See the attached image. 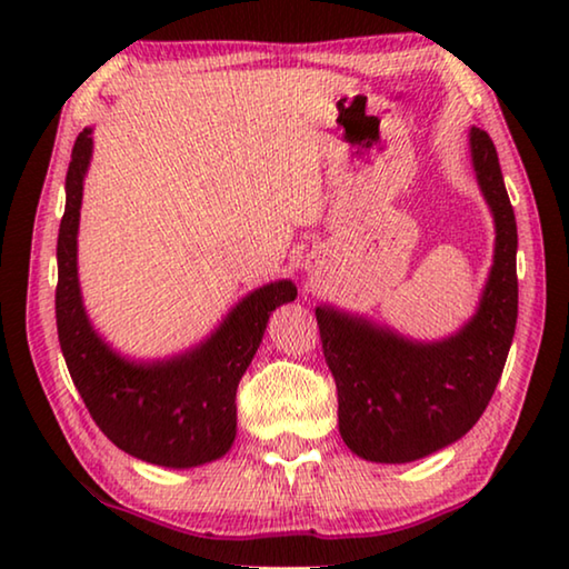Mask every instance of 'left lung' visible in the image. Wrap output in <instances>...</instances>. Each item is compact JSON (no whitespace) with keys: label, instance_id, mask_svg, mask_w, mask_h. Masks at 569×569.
Listing matches in <instances>:
<instances>
[{"label":"left lung","instance_id":"8db88e82","mask_svg":"<svg viewBox=\"0 0 569 569\" xmlns=\"http://www.w3.org/2000/svg\"><path fill=\"white\" fill-rule=\"evenodd\" d=\"M469 156L495 220V256L477 311L455 333L421 341L363 313L316 306L341 439L366 461L407 465L455 445L502 377L517 326V223L485 130L469 128Z\"/></svg>","mask_w":569,"mask_h":569}]
</instances>
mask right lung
<instances>
[{
    "label": "right lung",
    "instance_id": "right-lung-1",
    "mask_svg": "<svg viewBox=\"0 0 569 569\" xmlns=\"http://www.w3.org/2000/svg\"><path fill=\"white\" fill-rule=\"evenodd\" d=\"M92 128L77 134L57 236V333L67 369L92 419L114 447L148 465L192 469L228 455L236 441V391L278 306L296 301L291 278L258 286L213 331L166 359H130L90 321L77 273V233Z\"/></svg>",
    "mask_w": 569,
    "mask_h": 569
}]
</instances>
